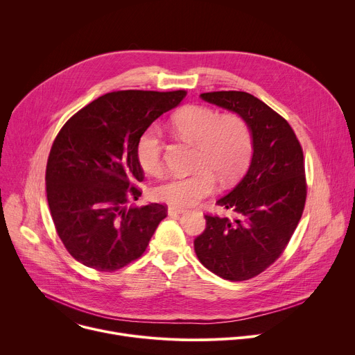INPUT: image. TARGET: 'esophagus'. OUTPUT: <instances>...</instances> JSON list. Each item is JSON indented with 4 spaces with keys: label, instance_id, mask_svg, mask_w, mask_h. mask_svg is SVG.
Returning a JSON list of instances; mask_svg holds the SVG:
<instances>
[{
    "label": "esophagus",
    "instance_id": "34e87169",
    "mask_svg": "<svg viewBox=\"0 0 355 355\" xmlns=\"http://www.w3.org/2000/svg\"><path fill=\"white\" fill-rule=\"evenodd\" d=\"M168 215H180V214H184L185 209L182 208H175V207H168Z\"/></svg>",
    "mask_w": 355,
    "mask_h": 355
}]
</instances>
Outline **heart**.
Wrapping results in <instances>:
<instances>
[{
  "instance_id": "heart-1",
  "label": "heart",
  "mask_w": 355,
  "mask_h": 355,
  "mask_svg": "<svg viewBox=\"0 0 355 355\" xmlns=\"http://www.w3.org/2000/svg\"><path fill=\"white\" fill-rule=\"evenodd\" d=\"M171 123L184 140L196 144L199 170L192 175L171 177L156 187L155 196L159 200L175 208H188L215 191L216 178L227 185L244 173L251 156V135L240 116H219L212 108L191 105L180 110ZM162 153V130L151 125L137 139L136 159L146 173L159 174Z\"/></svg>"
}]
</instances>
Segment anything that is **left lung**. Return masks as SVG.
<instances>
[{
  "label": "left lung",
  "mask_w": 355,
  "mask_h": 355,
  "mask_svg": "<svg viewBox=\"0 0 355 355\" xmlns=\"http://www.w3.org/2000/svg\"><path fill=\"white\" fill-rule=\"evenodd\" d=\"M200 98L247 123L252 156L239 184L216 200L237 218L207 215V227L193 248L214 274L245 281L281 256L297 226L306 200L303 151L289 123L254 95L216 91Z\"/></svg>",
  "instance_id": "obj_1"
}]
</instances>
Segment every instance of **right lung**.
<instances>
[{
  "instance_id": "right-lung-1",
  "label": "right lung",
  "mask_w": 355,
  "mask_h": 355,
  "mask_svg": "<svg viewBox=\"0 0 355 355\" xmlns=\"http://www.w3.org/2000/svg\"><path fill=\"white\" fill-rule=\"evenodd\" d=\"M185 91H118L96 98L59 132L46 167L47 204L70 254L85 267L116 271L139 259L159 223L160 204L126 207L143 180L136 143Z\"/></svg>"
}]
</instances>
